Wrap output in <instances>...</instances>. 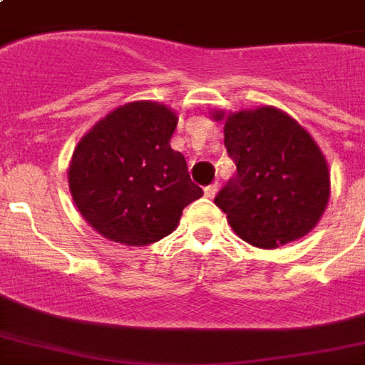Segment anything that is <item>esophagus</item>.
Listing matches in <instances>:
<instances>
[{
	"instance_id": "esophagus-1",
	"label": "esophagus",
	"mask_w": 365,
	"mask_h": 365,
	"mask_svg": "<svg viewBox=\"0 0 365 365\" xmlns=\"http://www.w3.org/2000/svg\"><path fill=\"white\" fill-rule=\"evenodd\" d=\"M217 193V183H210V185H206L205 187V195L208 199H214Z\"/></svg>"
}]
</instances>
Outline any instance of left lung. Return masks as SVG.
Instances as JSON below:
<instances>
[{
	"label": "left lung",
	"mask_w": 365,
	"mask_h": 365,
	"mask_svg": "<svg viewBox=\"0 0 365 365\" xmlns=\"http://www.w3.org/2000/svg\"><path fill=\"white\" fill-rule=\"evenodd\" d=\"M225 121V148L237 174L214 199L229 225L257 248H278L311 233L329 200V170L309 132L288 113L263 106Z\"/></svg>",
	"instance_id": "left-lung-1"
}]
</instances>
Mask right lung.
Segmentation results:
<instances>
[{"instance_id":"add662e5","label":"right lung","mask_w":365,"mask_h":365,"mask_svg":"<svg viewBox=\"0 0 365 365\" xmlns=\"http://www.w3.org/2000/svg\"><path fill=\"white\" fill-rule=\"evenodd\" d=\"M176 113L157 102H128L100 119L77 143L68 182L77 210L113 242L148 246L180 223L202 197L187 163L170 148Z\"/></svg>"}]
</instances>
